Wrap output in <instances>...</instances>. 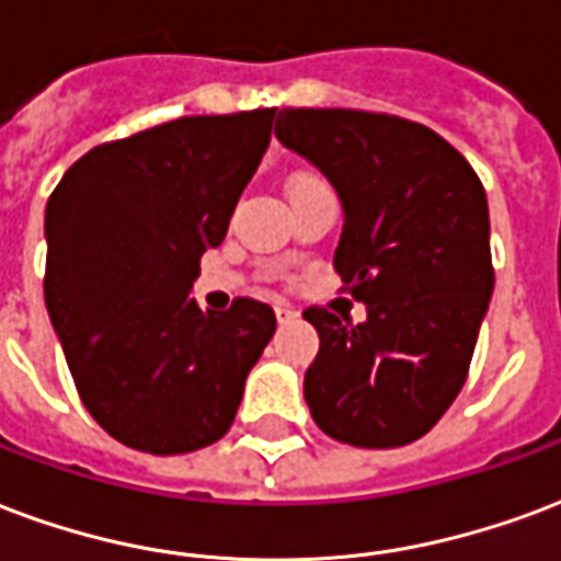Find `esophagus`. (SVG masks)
Returning <instances> with one entry per match:
<instances>
[{
    "label": "esophagus",
    "mask_w": 561,
    "mask_h": 561,
    "mask_svg": "<svg viewBox=\"0 0 561 561\" xmlns=\"http://www.w3.org/2000/svg\"><path fill=\"white\" fill-rule=\"evenodd\" d=\"M294 318H297V312H294L291 306H285V302H279V306H276V321L288 323V321H294Z\"/></svg>",
    "instance_id": "esophagus-1"
}]
</instances>
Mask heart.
<instances>
[{
    "mask_svg": "<svg viewBox=\"0 0 561 561\" xmlns=\"http://www.w3.org/2000/svg\"><path fill=\"white\" fill-rule=\"evenodd\" d=\"M314 181H321V178H318V175H294L291 178V190L309 186V184H314ZM291 190H288V193H291Z\"/></svg>",
    "mask_w": 561,
    "mask_h": 561,
    "instance_id": "obj_1",
    "label": "heart"
}]
</instances>
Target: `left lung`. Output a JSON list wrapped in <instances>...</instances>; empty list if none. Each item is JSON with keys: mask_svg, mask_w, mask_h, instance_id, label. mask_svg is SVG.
I'll return each mask as SVG.
<instances>
[{"mask_svg": "<svg viewBox=\"0 0 561 561\" xmlns=\"http://www.w3.org/2000/svg\"><path fill=\"white\" fill-rule=\"evenodd\" d=\"M276 136L333 181L344 205L335 273L368 321L309 306L321 335L306 404L359 449L425 437L470 375L493 294L488 196L439 133L365 110H288Z\"/></svg>", "mask_w": 561, "mask_h": 561, "instance_id": "8db88e82", "label": "left lung"}]
</instances>
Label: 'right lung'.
Wrapping results in <instances>:
<instances>
[{
  "mask_svg": "<svg viewBox=\"0 0 561 561\" xmlns=\"http://www.w3.org/2000/svg\"><path fill=\"white\" fill-rule=\"evenodd\" d=\"M273 115H190L103 142L49 196V321L85 410L130 449L217 443L276 333L267 302L238 297L214 314L186 297L267 151Z\"/></svg>",
  "mask_w": 561,
  "mask_h": 561,
  "instance_id": "1",
  "label": "right lung"
}]
</instances>
